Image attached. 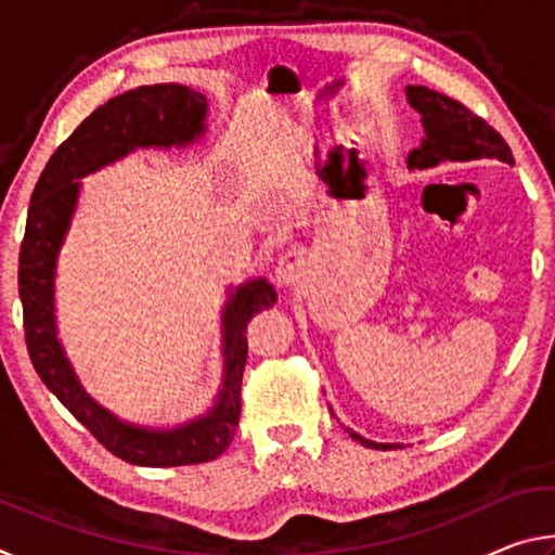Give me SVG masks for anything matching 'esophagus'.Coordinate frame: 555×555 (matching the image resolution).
<instances>
[{
  "label": "esophagus",
  "instance_id": "34e87169",
  "mask_svg": "<svg viewBox=\"0 0 555 555\" xmlns=\"http://www.w3.org/2000/svg\"><path fill=\"white\" fill-rule=\"evenodd\" d=\"M306 271V257L300 249H288L286 255L279 257V264H276V279L281 281L284 286H294L300 281Z\"/></svg>",
  "mask_w": 555,
  "mask_h": 555
}]
</instances>
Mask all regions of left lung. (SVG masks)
I'll return each mask as SVG.
<instances>
[{
    "instance_id": "left-lung-1",
    "label": "left lung",
    "mask_w": 555,
    "mask_h": 555,
    "mask_svg": "<svg viewBox=\"0 0 555 555\" xmlns=\"http://www.w3.org/2000/svg\"><path fill=\"white\" fill-rule=\"evenodd\" d=\"M406 100L418 112L421 125H424V139H421V146L409 154V168H430L443 162L514 166L512 149L500 131L487 125L482 117L473 115L457 100H450L424 86H409ZM350 436L374 450L399 448L397 443H374L352 430Z\"/></svg>"
}]
</instances>
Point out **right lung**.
Returning <instances> with one entry per match:
<instances>
[{
	"label": "right lung",
	"instance_id": "obj_1",
	"mask_svg": "<svg viewBox=\"0 0 555 555\" xmlns=\"http://www.w3.org/2000/svg\"><path fill=\"white\" fill-rule=\"evenodd\" d=\"M208 98L162 82L112 98L55 149L31 193L29 218L18 251V296L24 308L26 347L46 387L112 455L144 467L208 463L224 453L240 424L242 372L247 364V325L276 304L267 279H251L230 291L222 311L224 377L215 406L176 428H146L117 418L82 389L55 331V264L68 234L80 178L134 149L188 146L203 137Z\"/></svg>",
	"mask_w": 555,
	"mask_h": 555
}]
</instances>
